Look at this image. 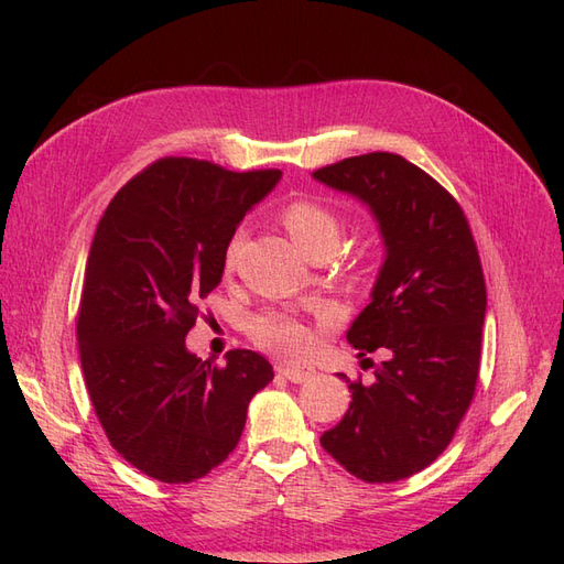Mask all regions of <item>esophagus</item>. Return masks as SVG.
I'll use <instances>...</instances> for the list:
<instances>
[{
  "mask_svg": "<svg viewBox=\"0 0 564 564\" xmlns=\"http://www.w3.org/2000/svg\"><path fill=\"white\" fill-rule=\"evenodd\" d=\"M278 369V373H282L284 379H289L292 383H303V381H308V379H313V369H305V367H289V365H278L275 367Z\"/></svg>",
  "mask_w": 564,
  "mask_h": 564,
  "instance_id": "esophagus-1",
  "label": "esophagus"
}]
</instances>
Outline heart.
<instances>
[{"label":"heart","instance_id":"1","mask_svg":"<svg viewBox=\"0 0 564 564\" xmlns=\"http://www.w3.org/2000/svg\"><path fill=\"white\" fill-rule=\"evenodd\" d=\"M282 224L292 235L296 247L313 259V256L334 253L340 240V220L334 212L311 199L292 202L282 212ZM242 235L237 232L226 247L224 265L232 268ZM249 336L259 348L282 357V360H301L317 344V327L292 313L263 311L249 319Z\"/></svg>","mask_w":564,"mask_h":564}]
</instances>
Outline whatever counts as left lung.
Here are the masks:
<instances>
[{
  "label": "left lung",
  "mask_w": 564,
  "mask_h": 564,
  "mask_svg": "<svg viewBox=\"0 0 564 564\" xmlns=\"http://www.w3.org/2000/svg\"><path fill=\"white\" fill-rule=\"evenodd\" d=\"M313 178L365 202L386 247L348 344L388 357L371 383L346 381L352 402L319 445L365 482H398L447 449L473 402L487 311L482 263L458 202L404 158L367 152Z\"/></svg>",
  "instance_id": "1"
}]
</instances>
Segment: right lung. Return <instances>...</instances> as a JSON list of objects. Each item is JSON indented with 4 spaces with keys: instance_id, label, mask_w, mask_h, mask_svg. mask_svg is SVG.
<instances>
[{
    "instance_id": "1",
    "label": "right lung",
    "mask_w": 564,
    "mask_h": 564,
    "mask_svg": "<svg viewBox=\"0 0 564 564\" xmlns=\"http://www.w3.org/2000/svg\"><path fill=\"white\" fill-rule=\"evenodd\" d=\"M280 176L164 158L112 197L96 228L77 313L84 381L117 454L160 482L224 464L251 398L275 377L253 350H230L226 367L202 362L185 336L224 278L237 226Z\"/></svg>"
}]
</instances>
